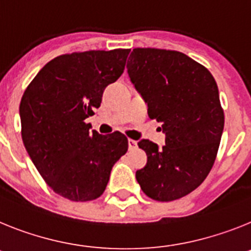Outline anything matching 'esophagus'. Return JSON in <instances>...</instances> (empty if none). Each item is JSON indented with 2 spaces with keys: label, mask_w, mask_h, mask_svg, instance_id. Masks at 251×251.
Listing matches in <instances>:
<instances>
[{
  "label": "esophagus",
  "mask_w": 251,
  "mask_h": 251,
  "mask_svg": "<svg viewBox=\"0 0 251 251\" xmlns=\"http://www.w3.org/2000/svg\"><path fill=\"white\" fill-rule=\"evenodd\" d=\"M138 148V141L132 140V139H128V149L134 150Z\"/></svg>",
  "instance_id": "1"
}]
</instances>
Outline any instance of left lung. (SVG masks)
<instances>
[{
    "label": "left lung",
    "instance_id": "1",
    "mask_svg": "<svg viewBox=\"0 0 251 251\" xmlns=\"http://www.w3.org/2000/svg\"><path fill=\"white\" fill-rule=\"evenodd\" d=\"M127 73L148 103V115L162 123L165 144L141 140L147 165L136 180L148 197L182 198L202 184L216 160L225 115L210 71L176 50L136 48Z\"/></svg>",
    "mask_w": 251,
    "mask_h": 251
}]
</instances>
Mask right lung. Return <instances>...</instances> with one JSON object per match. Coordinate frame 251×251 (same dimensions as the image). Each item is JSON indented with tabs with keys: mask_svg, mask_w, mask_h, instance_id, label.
Masks as SVG:
<instances>
[{
	"mask_svg": "<svg viewBox=\"0 0 251 251\" xmlns=\"http://www.w3.org/2000/svg\"><path fill=\"white\" fill-rule=\"evenodd\" d=\"M130 49L63 54L40 69L20 102L21 136L32 163L55 193L71 201L99 198L113 164L127 151L125 135H100L84 120L124 73Z\"/></svg>",
	"mask_w": 251,
	"mask_h": 251,
	"instance_id": "obj_1",
	"label": "right lung"
}]
</instances>
